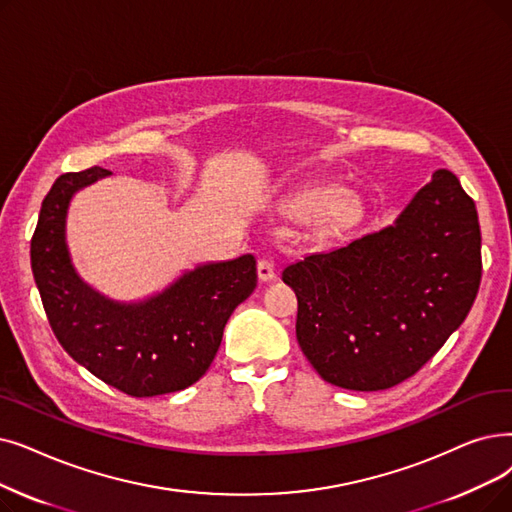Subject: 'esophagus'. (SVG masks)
<instances>
[{
	"instance_id": "esophagus-1",
	"label": "esophagus",
	"mask_w": 512,
	"mask_h": 512,
	"mask_svg": "<svg viewBox=\"0 0 512 512\" xmlns=\"http://www.w3.org/2000/svg\"><path fill=\"white\" fill-rule=\"evenodd\" d=\"M257 274H259V280H263V282L272 280V278L276 276V265H274V261L268 259V257H261V259L257 261Z\"/></svg>"
}]
</instances>
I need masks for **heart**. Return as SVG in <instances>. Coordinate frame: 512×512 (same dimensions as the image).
<instances>
[{"label":"heart","mask_w":512,"mask_h":512,"mask_svg":"<svg viewBox=\"0 0 512 512\" xmlns=\"http://www.w3.org/2000/svg\"><path fill=\"white\" fill-rule=\"evenodd\" d=\"M301 207H303L305 211H311V213L322 211L320 217H322L324 221H337V219L343 215V211H345L343 203H341V201H335V194H330V192H320V194L307 196Z\"/></svg>","instance_id":"b5f03b06"}]
</instances>
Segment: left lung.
Wrapping results in <instances>:
<instances>
[{"label":"left lung","instance_id":"8db88e82","mask_svg":"<svg viewBox=\"0 0 512 512\" xmlns=\"http://www.w3.org/2000/svg\"><path fill=\"white\" fill-rule=\"evenodd\" d=\"M297 341L330 385L381 391L425 366L469 316L481 284L473 198L439 169L393 226L282 272Z\"/></svg>","mask_w":512,"mask_h":512}]
</instances>
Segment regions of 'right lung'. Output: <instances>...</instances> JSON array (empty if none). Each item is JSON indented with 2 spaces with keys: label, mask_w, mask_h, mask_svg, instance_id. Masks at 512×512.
<instances>
[{
  "label": "right lung",
  "mask_w": 512,
  "mask_h": 512,
  "mask_svg": "<svg viewBox=\"0 0 512 512\" xmlns=\"http://www.w3.org/2000/svg\"><path fill=\"white\" fill-rule=\"evenodd\" d=\"M108 173H62L43 198L31 238L43 309L64 351L106 385L131 397L186 389L209 370L232 311L255 291V257L201 265L140 305L100 297L73 270L64 217L71 196Z\"/></svg>",
  "instance_id": "obj_1"
}]
</instances>
